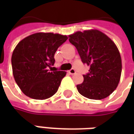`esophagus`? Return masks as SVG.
Instances as JSON below:
<instances>
[{"mask_svg":"<svg viewBox=\"0 0 134 134\" xmlns=\"http://www.w3.org/2000/svg\"><path fill=\"white\" fill-rule=\"evenodd\" d=\"M69 73H70V75H75L76 73V71L75 69H71L70 70H69Z\"/></svg>","mask_w":134,"mask_h":134,"instance_id":"34e87169","label":"esophagus"}]
</instances>
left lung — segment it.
Wrapping results in <instances>:
<instances>
[{
  "label": "left lung",
  "instance_id": "8db88e82",
  "mask_svg": "<svg viewBox=\"0 0 134 134\" xmlns=\"http://www.w3.org/2000/svg\"><path fill=\"white\" fill-rule=\"evenodd\" d=\"M69 37L82 62L90 66L89 73L83 75L84 81L77 85L78 92L93 100L107 98L118 86L122 70L121 54L115 43L96 29L77 31Z\"/></svg>",
  "mask_w": 134,
  "mask_h": 134
}]
</instances>
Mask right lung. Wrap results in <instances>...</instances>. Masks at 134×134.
Here are the masks:
<instances>
[{
	"label": "right lung",
	"mask_w": 134,
	"mask_h": 134,
	"mask_svg": "<svg viewBox=\"0 0 134 134\" xmlns=\"http://www.w3.org/2000/svg\"><path fill=\"white\" fill-rule=\"evenodd\" d=\"M67 38L59 34L39 32L16 45L11 57L13 75L26 96L45 100L57 92L66 72L53 70L52 66L55 62L56 51Z\"/></svg>",
	"instance_id": "obj_1"
}]
</instances>
